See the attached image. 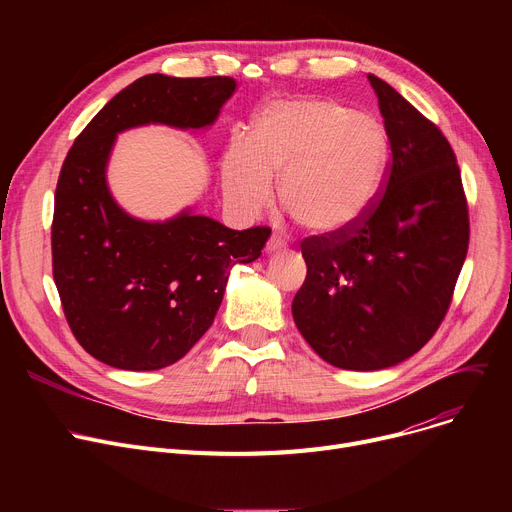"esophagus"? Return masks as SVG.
Wrapping results in <instances>:
<instances>
[{
  "instance_id": "obj_1",
  "label": "esophagus",
  "mask_w": 512,
  "mask_h": 512,
  "mask_svg": "<svg viewBox=\"0 0 512 512\" xmlns=\"http://www.w3.org/2000/svg\"><path fill=\"white\" fill-rule=\"evenodd\" d=\"M282 249H286V240L280 236V234H272L270 236V240H267V245H265V251L267 253H276V251H282Z\"/></svg>"
}]
</instances>
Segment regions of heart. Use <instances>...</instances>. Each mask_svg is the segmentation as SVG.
Masks as SVG:
<instances>
[{"label":"heart","mask_w":512,"mask_h":512,"mask_svg":"<svg viewBox=\"0 0 512 512\" xmlns=\"http://www.w3.org/2000/svg\"><path fill=\"white\" fill-rule=\"evenodd\" d=\"M382 126L328 99H282L257 116L251 139H232L222 188L226 203L251 218L274 199L311 234L355 226L380 191L386 168Z\"/></svg>","instance_id":"1"}]
</instances>
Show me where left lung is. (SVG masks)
<instances>
[{"label":"left lung","mask_w":512,"mask_h":512,"mask_svg":"<svg viewBox=\"0 0 512 512\" xmlns=\"http://www.w3.org/2000/svg\"><path fill=\"white\" fill-rule=\"evenodd\" d=\"M367 78L392 151L386 191L353 228L303 240L307 278L292 301L313 351L353 371L394 367L434 336L469 247L450 143L386 80Z\"/></svg>","instance_id":"left-lung-1"}]
</instances>
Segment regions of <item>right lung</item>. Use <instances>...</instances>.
<instances>
[{"mask_svg":"<svg viewBox=\"0 0 512 512\" xmlns=\"http://www.w3.org/2000/svg\"><path fill=\"white\" fill-rule=\"evenodd\" d=\"M234 91L230 76H141L68 151L51 226L53 280L76 340L105 365L153 371L182 359L213 324L232 267L255 261L270 238V228L230 230L195 207L164 222L134 218L107 184L120 132L205 130Z\"/></svg>","mask_w":512,"mask_h":512,"instance_id":"right-lung-1","label":"right lung"}]
</instances>
